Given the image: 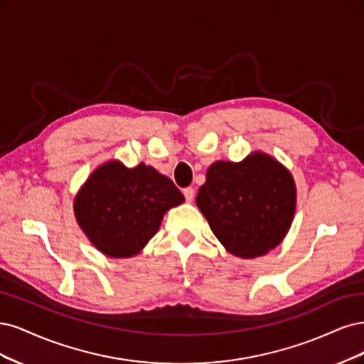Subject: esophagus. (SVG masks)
Masks as SVG:
<instances>
[{
	"label": "esophagus",
	"mask_w": 364,
	"mask_h": 364,
	"mask_svg": "<svg viewBox=\"0 0 364 364\" xmlns=\"http://www.w3.org/2000/svg\"><path fill=\"white\" fill-rule=\"evenodd\" d=\"M183 195L186 198V201L192 203L193 196H195V189H193V187H186V189H183Z\"/></svg>",
	"instance_id": "34e87169"
}]
</instances>
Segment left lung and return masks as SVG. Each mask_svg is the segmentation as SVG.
<instances>
[{
  "mask_svg": "<svg viewBox=\"0 0 364 364\" xmlns=\"http://www.w3.org/2000/svg\"><path fill=\"white\" fill-rule=\"evenodd\" d=\"M196 205L224 248L255 259L278 246L296 210V184L272 156L254 151L242 161L218 160L199 187Z\"/></svg>",
  "mask_w": 364,
  "mask_h": 364,
  "instance_id": "left-lung-1",
  "label": "left lung"
}]
</instances>
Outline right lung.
I'll list each match as a JSON object with an SVG mask.
<instances>
[{
	"label": "right lung",
	"mask_w": 364,
	"mask_h": 364,
	"mask_svg": "<svg viewBox=\"0 0 364 364\" xmlns=\"http://www.w3.org/2000/svg\"><path fill=\"white\" fill-rule=\"evenodd\" d=\"M184 203L166 175L140 163L109 160L93 171L74 198L77 224L95 248L112 259L134 257L159 231L169 208Z\"/></svg>",
	"instance_id": "1"
}]
</instances>
